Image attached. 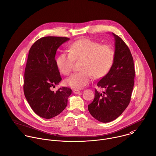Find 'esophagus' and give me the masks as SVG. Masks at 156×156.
Segmentation results:
<instances>
[{
  "instance_id": "34e87169",
  "label": "esophagus",
  "mask_w": 156,
  "mask_h": 156,
  "mask_svg": "<svg viewBox=\"0 0 156 156\" xmlns=\"http://www.w3.org/2000/svg\"><path fill=\"white\" fill-rule=\"evenodd\" d=\"M73 93H74V94H79V93L80 92V90L79 89H73Z\"/></svg>"
}]
</instances>
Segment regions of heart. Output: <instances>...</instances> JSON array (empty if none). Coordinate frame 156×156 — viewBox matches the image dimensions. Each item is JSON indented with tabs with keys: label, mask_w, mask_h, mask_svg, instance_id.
<instances>
[{
	"label": "heart",
	"mask_w": 156,
	"mask_h": 156,
	"mask_svg": "<svg viewBox=\"0 0 156 156\" xmlns=\"http://www.w3.org/2000/svg\"><path fill=\"white\" fill-rule=\"evenodd\" d=\"M69 52L64 51L56 60L59 71L68 75L72 70L75 61H82L81 71L73 73L65 83L67 86L75 89H82L92 80L105 76L111 70L115 60V53L113 48L107 44L88 38L78 40L72 43Z\"/></svg>",
	"instance_id": "1"
}]
</instances>
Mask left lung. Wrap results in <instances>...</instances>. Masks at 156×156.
Returning <instances> with one entry per match:
<instances>
[{
  "label": "left lung",
  "mask_w": 156,
  "mask_h": 156,
  "mask_svg": "<svg viewBox=\"0 0 156 156\" xmlns=\"http://www.w3.org/2000/svg\"><path fill=\"white\" fill-rule=\"evenodd\" d=\"M115 40V57L109 72L97 82L103 90H95V97L88 105L90 114L101 122L118 118L130 101L134 85L135 69L129 47L121 37L112 33Z\"/></svg>",
  "instance_id": "obj_1"
}]
</instances>
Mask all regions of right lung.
<instances>
[{
  "label": "right lung",
  "instance_id": "1",
  "mask_svg": "<svg viewBox=\"0 0 156 156\" xmlns=\"http://www.w3.org/2000/svg\"><path fill=\"white\" fill-rule=\"evenodd\" d=\"M67 37L48 36L31 46L24 72V93L32 110L39 116L51 119L66 108L72 89L67 87L51 90L62 80L55 56Z\"/></svg>",
  "mask_w": 156,
  "mask_h": 156
}]
</instances>
